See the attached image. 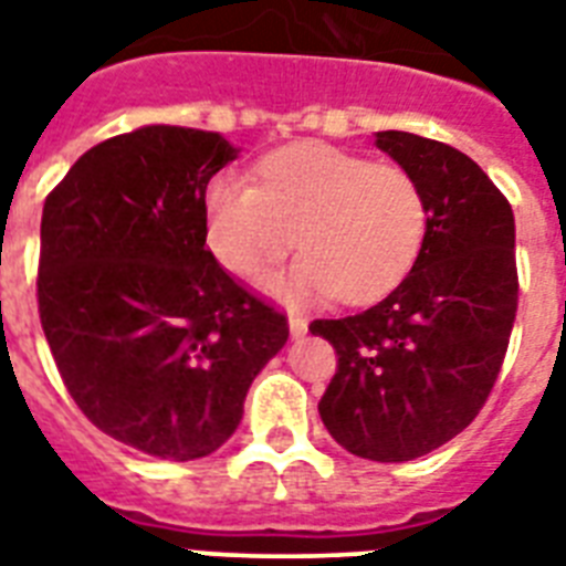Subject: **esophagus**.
Wrapping results in <instances>:
<instances>
[{
	"label": "esophagus",
	"mask_w": 566,
	"mask_h": 566,
	"mask_svg": "<svg viewBox=\"0 0 566 566\" xmlns=\"http://www.w3.org/2000/svg\"><path fill=\"white\" fill-rule=\"evenodd\" d=\"M287 328H291V337L293 340H300V337H305L308 335V323H305V319L302 317H287Z\"/></svg>",
	"instance_id": "obj_1"
}]
</instances>
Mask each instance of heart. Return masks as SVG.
<instances>
[{"mask_svg":"<svg viewBox=\"0 0 566 566\" xmlns=\"http://www.w3.org/2000/svg\"><path fill=\"white\" fill-rule=\"evenodd\" d=\"M205 243L229 273L252 275L296 243L305 255L261 279L282 300L373 302L394 291L426 240V196L411 172L328 144H296L258 164V185L217 172L202 193Z\"/></svg>","mask_w":566,"mask_h":566,"instance_id":"b5f03b06","label":"heart"}]
</instances>
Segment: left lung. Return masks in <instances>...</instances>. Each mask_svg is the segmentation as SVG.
Here are the masks:
<instances>
[{
    "instance_id": "left-lung-1",
    "label": "left lung",
    "mask_w": 566,
    "mask_h": 566,
    "mask_svg": "<svg viewBox=\"0 0 566 566\" xmlns=\"http://www.w3.org/2000/svg\"><path fill=\"white\" fill-rule=\"evenodd\" d=\"M376 146L426 196V240L411 273L373 308L314 319L337 349L319 399L328 434L358 458L413 461L470 426L500 376L517 317L514 211L452 146L376 132Z\"/></svg>"
}]
</instances>
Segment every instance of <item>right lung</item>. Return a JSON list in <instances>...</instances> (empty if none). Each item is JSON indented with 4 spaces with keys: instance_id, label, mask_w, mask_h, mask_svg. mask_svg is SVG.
Instances as JSON below:
<instances>
[{
    "instance_id": "add662e5",
    "label": "right lung",
    "mask_w": 566,
    "mask_h": 566,
    "mask_svg": "<svg viewBox=\"0 0 566 566\" xmlns=\"http://www.w3.org/2000/svg\"><path fill=\"white\" fill-rule=\"evenodd\" d=\"M238 146L144 126L93 146L49 193L38 305L84 417L164 461L217 452L249 385L287 344V319L205 249V185Z\"/></svg>"
}]
</instances>
